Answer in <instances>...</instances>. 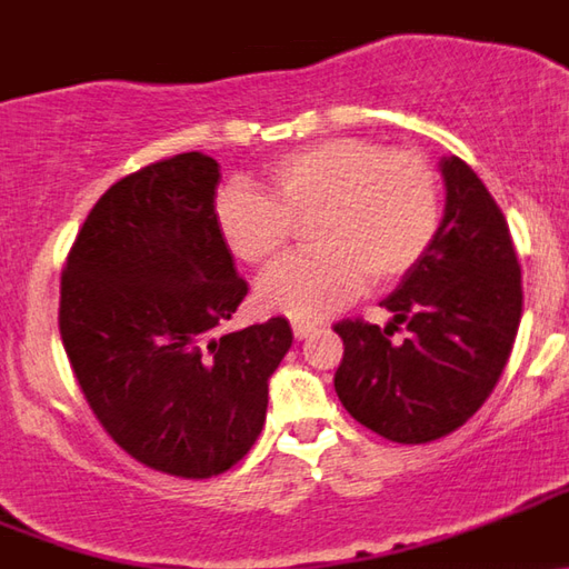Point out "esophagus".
Listing matches in <instances>:
<instances>
[{
	"label": "esophagus",
	"instance_id": "esophagus-1",
	"mask_svg": "<svg viewBox=\"0 0 569 569\" xmlns=\"http://www.w3.org/2000/svg\"><path fill=\"white\" fill-rule=\"evenodd\" d=\"M318 331V326L315 323H307V320H292V335H296V340H303V337L315 335Z\"/></svg>",
	"mask_w": 569,
	"mask_h": 569
}]
</instances>
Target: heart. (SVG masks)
I'll return each mask as SVG.
<instances>
[{
  "label": "heart",
  "mask_w": 569,
  "mask_h": 569,
  "mask_svg": "<svg viewBox=\"0 0 569 569\" xmlns=\"http://www.w3.org/2000/svg\"><path fill=\"white\" fill-rule=\"evenodd\" d=\"M268 193L232 182L216 196V227L246 266L284 254L309 221L312 251L273 268L257 298L271 312L323 318L365 287L407 277L440 229V177L418 149L368 138H326L277 157Z\"/></svg>",
  "instance_id": "obj_1"
}]
</instances>
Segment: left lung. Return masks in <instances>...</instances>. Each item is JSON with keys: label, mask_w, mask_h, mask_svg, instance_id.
I'll list each match as a JSON object with an SVG mask.
<instances>
[{"label": "left lung", "mask_w": 569, "mask_h": 569, "mask_svg": "<svg viewBox=\"0 0 569 569\" xmlns=\"http://www.w3.org/2000/svg\"><path fill=\"white\" fill-rule=\"evenodd\" d=\"M446 216L423 260L385 307L392 323H335L342 362L335 390L357 423L403 446L468 423L498 385L522 315V279L509 223L473 168L440 162ZM403 325L408 337L392 341Z\"/></svg>", "instance_id": "left-lung-1"}]
</instances>
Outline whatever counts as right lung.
I'll return each mask as SVG.
<instances>
[{"label": "right lung", "instance_id": "obj_1", "mask_svg": "<svg viewBox=\"0 0 569 569\" xmlns=\"http://www.w3.org/2000/svg\"><path fill=\"white\" fill-rule=\"evenodd\" d=\"M212 157L157 160L104 190L60 277V340L88 407L134 462L212 478L266 426L287 318L221 335L249 284L216 227Z\"/></svg>", "mask_w": 569, "mask_h": 569}]
</instances>
